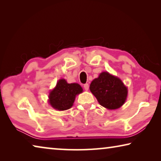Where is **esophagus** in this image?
<instances>
[{"mask_svg":"<svg viewBox=\"0 0 161 161\" xmlns=\"http://www.w3.org/2000/svg\"><path fill=\"white\" fill-rule=\"evenodd\" d=\"M89 87V84H84V89H85L86 91L88 90Z\"/></svg>","mask_w":161,"mask_h":161,"instance_id":"34e87169","label":"esophagus"}]
</instances>
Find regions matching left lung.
<instances>
[{
	"mask_svg": "<svg viewBox=\"0 0 161 161\" xmlns=\"http://www.w3.org/2000/svg\"><path fill=\"white\" fill-rule=\"evenodd\" d=\"M99 104L108 109H116L126 102L128 89L119 77L103 72L89 86Z\"/></svg>",
	"mask_w": 161,
	"mask_h": 161,
	"instance_id": "obj_1",
	"label": "left lung"
}]
</instances>
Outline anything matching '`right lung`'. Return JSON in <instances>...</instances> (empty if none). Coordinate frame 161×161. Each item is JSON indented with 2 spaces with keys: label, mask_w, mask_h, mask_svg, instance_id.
<instances>
[{
  "label": "right lung",
  "mask_w": 161,
  "mask_h": 161,
  "mask_svg": "<svg viewBox=\"0 0 161 161\" xmlns=\"http://www.w3.org/2000/svg\"><path fill=\"white\" fill-rule=\"evenodd\" d=\"M82 92L83 89L79 84H68L66 80L61 79L50 92L49 103L56 110H67L72 107L76 96Z\"/></svg>",
  "instance_id": "add662e5"
}]
</instances>
